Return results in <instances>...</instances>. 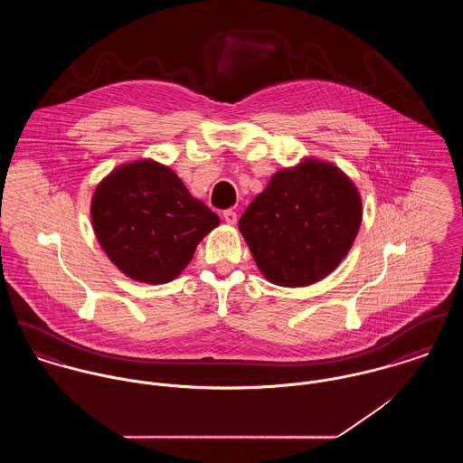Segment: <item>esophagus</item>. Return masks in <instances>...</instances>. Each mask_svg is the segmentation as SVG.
<instances>
[{
    "label": "esophagus",
    "mask_w": 463,
    "mask_h": 463,
    "mask_svg": "<svg viewBox=\"0 0 463 463\" xmlns=\"http://www.w3.org/2000/svg\"><path fill=\"white\" fill-rule=\"evenodd\" d=\"M222 217H224V221H226L228 224H235V222H237V212L232 210V208L224 210V212H222Z\"/></svg>",
    "instance_id": "esophagus-1"
}]
</instances>
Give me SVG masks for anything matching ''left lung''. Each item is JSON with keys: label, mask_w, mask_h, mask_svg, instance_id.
I'll return each instance as SVG.
<instances>
[{"label": "left lung", "mask_w": 463, "mask_h": 463, "mask_svg": "<svg viewBox=\"0 0 463 463\" xmlns=\"http://www.w3.org/2000/svg\"><path fill=\"white\" fill-rule=\"evenodd\" d=\"M360 222L362 201L353 182L335 165L307 160L270 178L239 230L269 281L305 287L340 264Z\"/></svg>", "instance_id": "obj_1"}]
</instances>
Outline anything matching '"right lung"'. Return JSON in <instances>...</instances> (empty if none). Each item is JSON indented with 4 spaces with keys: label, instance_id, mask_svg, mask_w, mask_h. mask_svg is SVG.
<instances>
[{
    "label": "right lung",
    "instance_id": "add662e5",
    "mask_svg": "<svg viewBox=\"0 0 463 463\" xmlns=\"http://www.w3.org/2000/svg\"><path fill=\"white\" fill-rule=\"evenodd\" d=\"M96 237L127 276L167 283L193 260L219 217L165 165L140 160L105 178L92 198Z\"/></svg>",
    "mask_w": 463,
    "mask_h": 463
}]
</instances>
